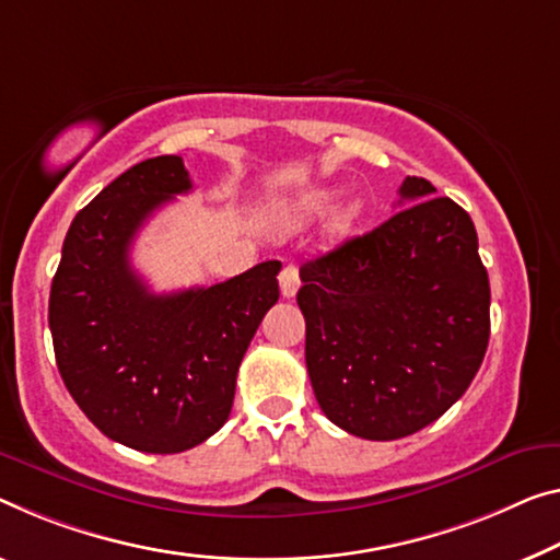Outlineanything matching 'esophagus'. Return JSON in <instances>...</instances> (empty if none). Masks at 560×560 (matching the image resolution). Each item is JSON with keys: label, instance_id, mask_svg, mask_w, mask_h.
<instances>
[{"label": "esophagus", "instance_id": "esophagus-1", "mask_svg": "<svg viewBox=\"0 0 560 560\" xmlns=\"http://www.w3.org/2000/svg\"><path fill=\"white\" fill-rule=\"evenodd\" d=\"M280 290H282V298H295V292L300 290V270L298 265H285V268L280 270Z\"/></svg>", "mask_w": 560, "mask_h": 560}]
</instances>
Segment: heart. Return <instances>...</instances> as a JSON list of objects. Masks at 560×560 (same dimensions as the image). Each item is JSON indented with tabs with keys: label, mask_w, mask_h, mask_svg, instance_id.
Returning <instances> with one entry per match:
<instances>
[{
	"label": "heart",
	"mask_w": 560,
	"mask_h": 560,
	"mask_svg": "<svg viewBox=\"0 0 560 560\" xmlns=\"http://www.w3.org/2000/svg\"><path fill=\"white\" fill-rule=\"evenodd\" d=\"M332 202H335L332 192L315 190V192L305 195L303 200L295 202V208L288 212V220L298 222V225H303V222H310V220H317L332 208ZM360 212H363V205L360 202H348L346 208H340L338 214H335V222H332L335 232H348L358 222Z\"/></svg>",
	"instance_id": "1"
}]
</instances>
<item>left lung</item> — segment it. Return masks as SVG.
Here are the masks:
<instances>
[{
	"mask_svg": "<svg viewBox=\"0 0 560 560\" xmlns=\"http://www.w3.org/2000/svg\"><path fill=\"white\" fill-rule=\"evenodd\" d=\"M406 177L398 212L300 268L305 363L335 425L368 441L418 433L468 390L490 335L470 214Z\"/></svg>",
	"mask_w": 560,
	"mask_h": 560,
	"instance_id": "8db88e82",
	"label": "left lung"
}]
</instances>
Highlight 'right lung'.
Segmentation results:
<instances>
[{
    "mask_svg": "<svg viewBox=\"0 0 560 560\" xmlns=\"http://www.w3.org/2000/svg\"><path fill=\"white\" fill-rule=\"evenodd\" d=\"M192 183L177 154L122 172L77 212L51 280L59 375L94 425L142 453L190 451L225 425L237 368L278 303L268 260L210 288L154 295L130 247L150 214Z\"/></svg>",
    "mask_w": 560,
    "mask_h": 560,
    "instance_id": "add662e5",
    "label": "right lung"
}]
</instances>
